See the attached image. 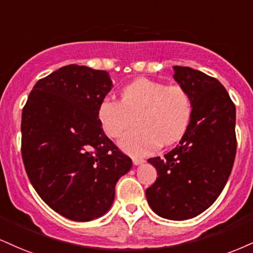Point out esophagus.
<instances>
[{"instance_id": "obj_1", "label": "esophagus", "mask_w": 253, "mask_h": 253, "mask_svg": "<svg viewBox=\"0 0 253 253\" xmlns=\"http://www.w3.org/2000/svg\"><path fill=\"white\" fill-rule=\"evenodd\" d=\"M142 163H145L144 159H140V158H133V164H134L135 166L141 165Z\"/></svg>"}]
</instances>
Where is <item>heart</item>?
<instances>
[{
    "label": "heart",
    "instance_id": "obj_1",
    "mask_svg": "<svg viewBox=\"0 0 253 253\" xmlns=\"http://www.w3.org/2000/svg\"><path fill=\"white\" fill-rule=\"evenodd\" d=\"M192 114L190 95L184 88L140 78L126 84L120 101L103 97L96 108V118L108 138H119V146L132 156L153 153L163 145L179 141L187 130Z\"/></svg>",
    "mask_w": 253,
    "mask_h": 253
}]
</instances>
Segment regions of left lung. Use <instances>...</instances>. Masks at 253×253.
Masks as SVG:
<instances>
[{"label":"left lung","mask_w":253,"mask_h":253,"mask_svg":"<svg viewBox=\"0 0 253 253\" xmlns=\"http://www.w3.org/2000/svg\"><path fill=\"white\" fill-rule=\"evenodd\" d=\"M173 69L192 114L179 145L164 158L148 159L158 178L146 198L160 217L186 220L208 210L226 185L237 150L236 107L217 79L190 67Z\"/></svg>","instance_id":"1"}]
</instances>
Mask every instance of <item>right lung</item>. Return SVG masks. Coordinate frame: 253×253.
Wrapping results in <instances>:
<instances>
[{
    "mask_svg": "<svg viewBox=\"0 0 253 253\" xmlns=\"http://www.w3.org/2000/svg\"><path fill=\"white\" fill-rule=\"evenodd\" d=\"M112 88L107 72L69 65L36 82L23 107L21 152L29 180L50 209L71 220L105 214L118 180L132 167L96 118Z\"/></svg>",
    "mask_w": 253,
    "mask_h": 253,
    "instance_id": "1",
    "label": "right lung"
}]
</instances>
